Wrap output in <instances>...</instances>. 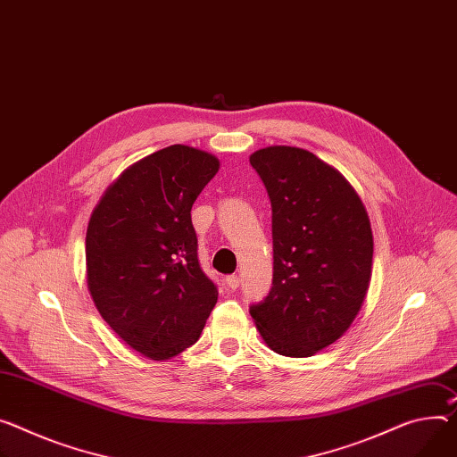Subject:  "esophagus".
I'll return each mask as SVG.
<instances>
[{"mask_svg": "<svg viewBox=\"0 0 457 457\" xmlns=\"http://www.w3.org/2000/svg\"><path fill=\"white\" fill-rule=\"evenodd\" d=\"M227 286L230 287V289H237L239 287V276L237 274H230V276H227Z\"/></svg>", "mask_w": 457, "mask_h": 457, "instance_id": "1", "label": "esophagus"}]
</instances>
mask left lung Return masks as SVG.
<instances>
[{
    "label": "left lung",
    "mask_w": 457,
    "mask_h": 457,
    "mask_svg": "<svg viewBox=\"0 0 457 457\" xmlns=\"http://www.w3.org/2000/svg\"><path fill=\"white\" fill-rule=\"evenodd\" d=\"M272 208V287L251 305L265 344L311 357L338 340L361 311L371 279L366 208L340 171L314 154L269 146L251 155Z\"/></svg>",
    "instance_id": "8db88e82"
}]
</instances>
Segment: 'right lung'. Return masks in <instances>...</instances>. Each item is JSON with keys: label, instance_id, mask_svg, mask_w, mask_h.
<instances>
[{"label": "right lung", "instance_id": "obj_1", "mask_svg": "<svg viewBox=\"0 0 457 457\" xmlns=\"http://www.w3.org/2000/svg\"><path fill=\"white\" fill-rule=\"evenodd\" d=\"M220 170L173 145L140 159L102 195L86 234L87 287L108 326L154 361L197 342L218 302L197 260L190 210Z\"/></svg>", "mask_w": 457, "mask_h": 457}]
</instances>
